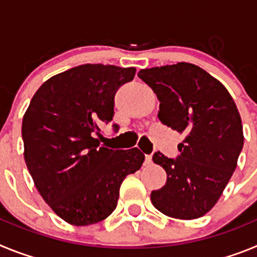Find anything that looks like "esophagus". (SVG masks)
<instances>
[{"instance_id":"esophagus-1","label":"esophagus","mask_w":257,"mask_h":257,"mask_svg":"<svg viewBox=\"0 0 257 257\" xmlns=\"http://www.w3.org/2000/svg\"><path fill=\"white\" fill-rule=\"evenodd\" d=\"M145 165H151L152 163V156L151 154H147V156H145Z\"/></svg>"}]
</instances>
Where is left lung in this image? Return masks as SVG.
Masks as SVG:
<instances>
[{"instance_id":"1","label":"left lung","mask_w":257,"mask_h":257,"mask_svg":"<svg viewBox=\"0 0 257 257\" xmlns=\"http://www.w3.org/2000/svg\"><path fill=\"white\" fill-rule=\"evenodd\" d=\"M138 76L160 100V121L185 134L176 158L153 154L167 181L152 192V203L170 217L198 219L220 198L243 148L237 105L221 82L190 63L142 69Z\"/></svg>"}]
</instances>
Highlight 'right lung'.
Returning a JSON list of instances; mask_svg holds the SVG:
<instances>
[{
	"mask_svg": "<svg viewBox=\"0 0 257 257\" xmlns=\"http://www.w3.org/2000/svg\"><path fill=\"white\" fill-rule=\"evenodd\" d=\"M135 72L103 64L65 70L38 88L23 117L29 174L45 202L72 225L106 219L123 179L144 162L138 148L114 151L94 138L113 119L115 92Z\"/></svg>",
	"mask_w": 257,
	"mask_h": 257,
	"instance_id": "add662e5",
	"label": "right lung"
}]
</instances>
